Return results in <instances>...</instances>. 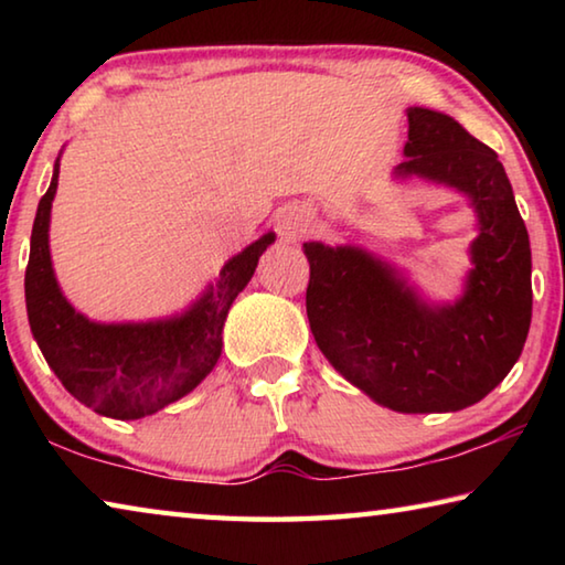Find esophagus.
Returning <instances> with one entry per match:
<instances>
[{"mask_svg": "<svg viewBox=\"0 0 565 565\" xmlns=\"http://www.w3.org/2000/svg\"><path fill=\"white\" fill-rule=\"evenodd\" d=\"M313 224V214L309 206L303 204H291L286 206L281 212V218H279V232L286 236V238H299L301 234H306Z\"/></svg>", "mask_w": 565, "mask_h": 565, "instance_id": "1", "label": "esophagus"}]
</instances>
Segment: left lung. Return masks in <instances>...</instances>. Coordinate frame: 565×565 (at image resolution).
I'll return each instance as SVG.
<instances>
[{"label": "left lung", "mask_w": 565, "mask_h": 565, "mask_svg": "<svg viewBox=\"0 0 565 565\" xmlns=\"http://www.w3.org/2000/svg\"><path fill=\"white\" fill-rule=\"evenodd\" d=\"M404 154L396 174L473 199L481 234L463 299L431 309L374 256L309 242L306 317L331 366L379 404L401 414L461 411L501 384L529 337V232L499 154L448 114L411 107Z\"/></svg>", "instance_id": "obj_1"}]
</instances>
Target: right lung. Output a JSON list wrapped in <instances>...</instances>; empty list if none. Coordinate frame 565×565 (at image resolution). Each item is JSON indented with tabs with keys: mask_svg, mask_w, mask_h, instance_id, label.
Instances as JSON below:
<instances>
[{
	"mask_svg": "<svg viewBox=\"0 0 565 565\" xmlns=\"http://www.w3.org/2000/svg\"><path fill=\"white\" fill-rule=\"evenodd\" d=\"M60 169L36 206L24 296L30 327L56 379L102 416L131 420L157 414L206 379L222 353V329L238 291L274 242L269 232L228 262L218 281L181 319L94 323L76 313L54 281L50 212Z\"/></svg>",
	"mask_w": 565,
	"mask_h": 565,
	"instance_id": "right-lung-1",
	"label": "right lung"
}]
</instances>
